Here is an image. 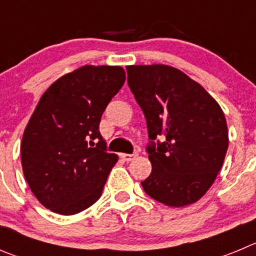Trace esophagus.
Returning a JSON list of instances; mask_svg holds the SVG:
<instances>
[{
	"instance_id": "obj_1",
	"label": "esophagus",
	"mask_w": 256,
	"mask_h": 256,
	"mask_svg": "<svg viewBox=\"0 0 256 256\" xmlns=\"http://www.w3.org/2000/svg\"><path fill=\"white\" fill-rule=\"evenodd\" d=\"M135 156L136 154H120V158L124 162H131Z\"/></svg>"
}]
</instances>
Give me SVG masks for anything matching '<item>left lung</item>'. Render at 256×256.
Returning <instances> with one entry per match:
<instances>
[{"label":"left lung","mask_w":256,"mask_h":256,"mask_svg":"<svg viewBox=\"0 0 256 256\" xmlns=\"http://www.w3.org/2000/svg\"><path fill=\"white\" fill-rule=\"evenodd\" d=\"M128 80L144 111L152 173L145 192L169 207L197 202L214 184L228 148L224 111L200 83L166 64L128 66ZM166 138L156 147V136Z\"/></svg>","instance_id":"1"}]
</instances>
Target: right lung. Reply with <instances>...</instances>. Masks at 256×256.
I'll return each mask as SVG.
<instances>
[{
	"label": "right lung",
	"mask_w": 256,
	"mask_h": 256,
	"mask_svg": "<svg viewBox=\"0 0 256 256\" xmlns=\"http://www.w3.org/2000/svg\"><path fill=\"white\" fill-rule=\"evenodd\" d=\"M125 80L121 66H83L40 97L24 131L21 164L31 192L50 211L78 214L101 197L118 158L106 152L100 122Z\"/></svg>",
	"instance_id": "1"
}]
</instances>
